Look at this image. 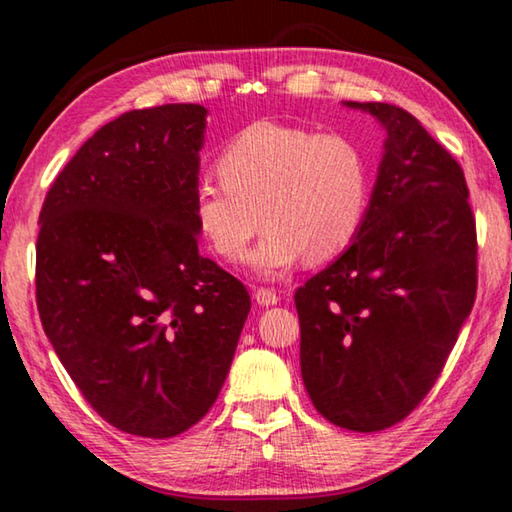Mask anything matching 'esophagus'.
Listing matches in <instances>:
<instances>
[{
    "label": "esophagus",
    "mask_w": 512,
    "mask_h": 512,
    "mask_svg": "<svg viewBox=\"0 0 512 512\" xmlns=\"http://www.w3.org/2000/svg\"><path fill=\"white\" fill-rule=\"evenodd\" d=\"M255 300L259 302L262 307H271V305H277L280 302V296L273 289H266V287H259L255 289Z\"/></svg>",
    "instance_id": "1"
}]
</instances>
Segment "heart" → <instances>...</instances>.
Listing matches in <instances>:
<instances>
[{"instance_id":"b5f03b06","label":"heart","mask_w":512,"mask_h":512,"mask_svg":"<svg viewBox=\"0 0 512 512\" xmlns=\"http://www.w3.org/2000/svg\"><path fill=\"white\" fill-rule=\"evenodd\" d=\"M221 185L198 183L192 221L212 253L277 277L302 257L320 264L357 239L370 205V164L361 146L343 133L255 121L225 144L216 158Z\"/></svg>"}]
</instances>
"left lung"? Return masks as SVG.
Instances as JSON below:
<instances>
[{"label": "left lung", "mask_w": 512, "mask_h": 512, "mask_svg": "<svg viewBox=\"0 0 512 512\" xmlns=\"http://www.w3.org/2000/svg\"><path fill=\"white\" fill-rule=\"evenodd\" d=\"M388 140L350 248L296 289L300 370L336 427L402 422L436 384L476 298V221L461 164L391 103L348 101Z\"/></svg>", "instance_id": "obj_1"}]
</instances>
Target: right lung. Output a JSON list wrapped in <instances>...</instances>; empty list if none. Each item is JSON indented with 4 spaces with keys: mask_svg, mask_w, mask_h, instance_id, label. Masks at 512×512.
<instances>
[{
    "mask_svg": "<svg viewBox=\"0 0 512 512\" xmlns=\"http://www.w3.org/2000/svg\"><path fill=\"white\" fill-rule=\"evenodd\" d=\"M205 115L167 103L108 121L40 210L42 327L92 409L133 436H178L210 411L250 311L244 284L198 253Z\"/></svg>",
    "mask_w": 512,
    "mask_h": 512,
    "instance_id": "1",
    "label": "right lung"
}]
</instances>
